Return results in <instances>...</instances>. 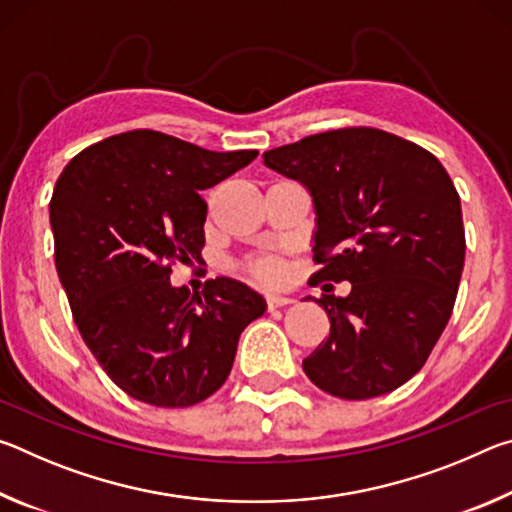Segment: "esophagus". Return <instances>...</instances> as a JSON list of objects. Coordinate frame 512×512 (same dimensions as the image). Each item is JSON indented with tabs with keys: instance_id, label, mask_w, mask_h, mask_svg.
Wrapping results in <instances>:
<instances>
[{
	"instance_id": "34e87169",
	"label": "esophagus",
	"mask_w": 512,
	"mask_h": 512,
	"mask_svg": "<svg viewBox=\"0 0 512 512\" xmlns=\"http://www.w3.org/2000/svg\"><path fill=\"white\" fill-rule=\"evenodd\" d=\"M291 298L289 296H277V293H268L266 296V307L268 309H277V307H284V305H291Z\"/></svg>"
}]
</instances>
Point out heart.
<instances>
[{"label": "heart", "mask_w": 512, "mask_h": 512, "mask_svg": "<svg viewBox=\"0 0 512 512\" xmlns=\"http://www.w3.org/2000/svg\"><path fill=\"white\" fill-rule=\"evenodd\" d=\"M246 268H248V273L255 277V280L266 282V284L280 282L282 275H284L282 264L277 262V259H268V257L253 259V262H250Z\"/></svg>", "instance_id": "heart-1"}]
</instances>
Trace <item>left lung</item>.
<instances>
[{
	"mask_svg": "<svg viewBox=\"0 0 512 512\" xmlns=\"http://www.w3.org/2000/svg\"><path fill=\"white\" fill-rule=\"evenodd\" d=\"M264 164L314 198L320 268L309 284H352L350 296L316 300L329 336L302 361L307 377L341 400L395 391L429 359L456 302L465 230L452 178L422 146L368 126L277 146Z\"/></svg>",
	"mask_w": 512,
	"mask_h": 512,
	"instance_id": "8db88e82",
	"label": "left lung"
}]
</instances>
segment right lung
<instances>
[{
    "mask_svg": "<svg viewBox=\"0 0 512 512\" xmlns=\"http://www.w3.org/2000/svg\"><path fill=\"white\" fill-rule=\"evenodd\" d=\"M255 158L142 128L88 146L56 180L49 219L74 323L135 400L164 409L207 400L228 379L241 332L264 314V298L230 277L194 296L169 282L173 264L201 259L203 189Z\"/></svg>",
    "mask_w": 512,
    "mask_h": 512,
    "instance_id": "add662e5",
    "label": "right lung"
}]
</instances>
